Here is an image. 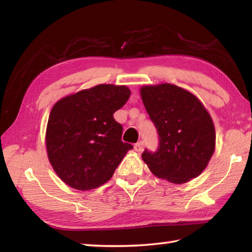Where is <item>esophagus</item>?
I'll return each instance as SVG.
<instances>
[{"label":"esophagus","instance_id":"obj_1","mask_svg":"<svg viewBox=\"0 0 252 252\" xmlns=\"http://www.w3.org/2000/svg\"><path fill=\"white\" fill-rule=\"evenodd\" d=\"M143 149H144V142L143 141H139V142H136L134 144V150L136 152H141V151H143Z\"/></svg>","mask_w":252,"mask_h":252}]
</instances>
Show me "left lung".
Returning a JSON list of instances; mask_svg holds the SVG:
<instances>
[{
	"instance_id": "8db88e82",
	"label": "left lung",
	"mask_w": 252,
	"mask_h": 252,
	"mask_svg": "<svg viewBox=\"0 0 252 252\" xmlns=\"http://www.w3.org/2000/svg\"><path fill=\"white\" fill-rule=\"evenodd\" d=\"M141 97L159 136L156 151L142 159L157 177L185 183L206 169L216 146L211 117L192 93L164 83L143 87Z\"/></svg>"
}]
</instances>
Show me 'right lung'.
I'll return each mask as SVG.
<instances>
[{"instance_id":"right-lung-1","label":"right lung","mask_w":252,"mask_h":252,"mask_svg":"<svg viewBox=\"0 0 252 252\" xmlns=\"http://www.w3.org/2000/svg\"><path fill=\"white\" fill-rule=\"evenodd\" d=\"M126 87L100 84L54 104L46 127V150L54 171L76 190L109 181L126 153L123 127L113 113L130 96Z\"/></svg>"}]
</instances>
